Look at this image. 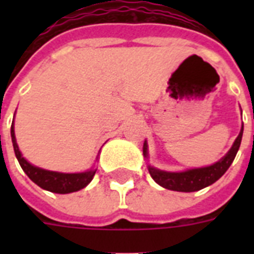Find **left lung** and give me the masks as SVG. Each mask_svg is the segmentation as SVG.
Masks as SVG:
<instances>
[{"label":"left lung","instance_id":"obj_1","mask_svg":"<svg viewBox=\"0 0 254 254\" xmlns=\"http://www.w3.org/2000/svg\"><path fill=\"white\" fill-rule=\"evenodd\" d=\"M243 131H244V125L241 127L240 134L237 135L236 141L231 147V150L227 153V155L211 166L187 170L183 173H167V171H161V170L149 166V173L159 186H162L167 190L181 191V192H193L197 190L204 189L207 186L215 183L219 178L223 177L225 171L232 165L233 159L236 157L239 147H240ZM143 155L147 157L146 142L143 143Z\"/></svg>","mask_w":254,"mask_h":254}]
</instances>
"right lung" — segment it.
Here are the masks:
<instances>
[{
    "mask_svg": "<svg viewBox=\"0 0 254 254\" xmlns=\"http://www.w3.org/2000/svg\"><path fill=\"white\" fill-rule=\"evenodd\" d=\"M10 133H11L14 153H15V157H17L18 162L21 165L22 170H23V171L27 174V177H29L35 185L39 186L41 189L47 190V191H51V192L55 193H69L84 189L85 186L93 179V175H95L96 170H89V171L79 174H63L39 169V167H35L33 166V165H30V163L22 157L21 151L18 149L17 141H15V135H14V125H11Z\"/></svg>",
    "mask_w": 254,
    "mask_h": 254,
    "instance_id": "right-lung-1",
    "label": "right lung"
}]
</instances>
